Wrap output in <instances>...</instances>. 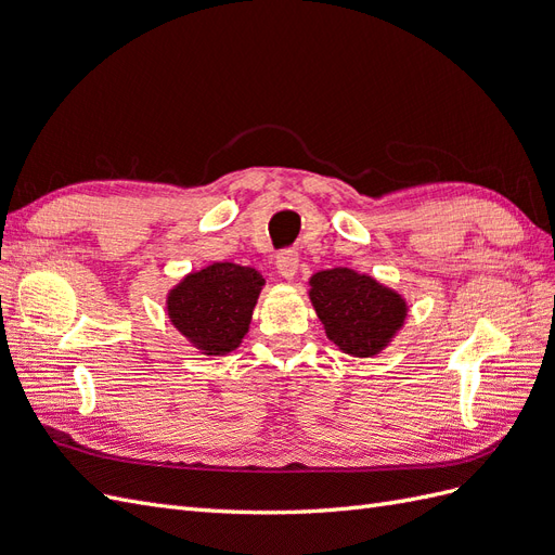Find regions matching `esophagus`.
Wrapping results in <instances>:
<instances>
[{
	"instance_id": "1",
	"label": "esophagus",
	"mask_w": 555,
	"mask_h": 555,
	"mask_svg": "<svg viewBox=\"0 0 555 555\" xmlns=\"http://www.w3.org/2000/svg\"><path fill=\"white\" fill-rule=\"evenodd\" d=\"M275 266H278V273L284 280H292L296 275V271H298V255H296L294 249H282V251H278Z\"/></svg>"
}]
</instances>
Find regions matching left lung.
<instances>
[{
    "label": "left lung",
    "mask_w": 555,
    "mask_h": 555,
    "mask_svg": "<svg viewBox=\"0 0 555 555\" xmlns=\"http://www.w3.org/2000/svg\"><path fill=\"white\" fill-rule=\"evenodd\" d=\"M310 298L328 340L351 357H373L405 322V300L367 275L333 268L312 275Z\"/></svg>",
    "instance_id": "1"
}]
</instances>
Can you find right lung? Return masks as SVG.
<instances>
[{
  "instance_id": "obj_1",
  "label": "right lung",
  "mask_w": 555,
  "mask_h": 555,
  "mask_svg": "<svg viewBox=\"0 0 555 555\" xmlns=\"http://www.w3.org/2000/svg\"><path fill=\"white\" fill-rule=\"evenodd\" d=\"M261 287L255 268L220 261L184 278L169 294L166 310L201 354H227L245 338Z\"/></svg>"
}]
</instances>
